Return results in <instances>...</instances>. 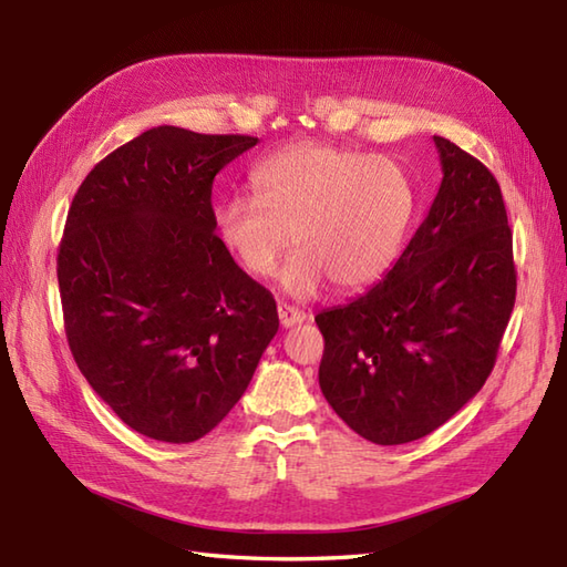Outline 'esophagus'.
I'll use <instances>...</instances> for the list:
<instances>
[{
	"label": "esophagus",
	"mask_w": 567,
	"mask_h": 567,
	"mask_svg": "<svg viewBox=\"0 0 567 567\" xmlns=\"http://www.w3.org/2000/svg\"><path fill=\"white\" fill-rule=\"evenodd\" d=\"M277 317H280V323L285 329L297 327V323H305L307 315L302 309H295L290 305H277Z\"/></svg>",
	"instance_id": "obj_1"
}]
</instances>
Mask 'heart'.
I'll return each mask as SVG.
<instances>
[{
	"label": "heart",
	"mask_w": 567,
	"mask_h": 567,
	"mask_svg": "<svg viewBox=\"0 0 567 567\" xmlns=\"http://www.w3.org/2000/svg\"><path fill=\"white\" fill-rule=\"evenodd\" d=\"M252 197L214 209L221 248L258 280L282 270L292 297L375 285L400 256L416 207L414 187L396 163L327 143H295L250 171Z\"/></svg>",
	"instance_id": "obj_1"
}]
</instances>
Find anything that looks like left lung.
Masks as SVG:
<instances>
[{"label":"left lung","mask_w":567,"mask_h":567,"mask_svg":"<svg viewBox=\"0 0 567 567\" xmlns=\"http://www.w3.org/2000/svg\"><path fill=\"white\" fill-rule=\"evenodd\" d=\"M433 143L443 179L400 260L372 290L315 319L321 392L378 445L429 436L483 390L516 299L495 175L449 138Z\"/></svg>","instance_id":"left-lung-1"}]
</instances>
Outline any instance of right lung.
I'll return each mask as SVG.
<instances>
[{"label": "right lung", "instance_id": "1", "mask_svg": "<svg viewBox=\"0 0 567 567\" xmlns=\"http://www.w3.org/2000/svg\"><path fill=\"white\" fill-rule=\"evenodd\" d=\"M256 143L155 126L94 165L70 204L58 285L72 358L148 439L207 436L280 327L272 295L214 234V177Z\"/></svg>", "mask_w": 567, "mask_h": 567}]
</instances>
